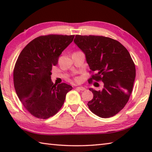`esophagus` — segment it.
Returning a JSON list of instances; mask_svg holds the SVG:
<instances>
[{"instance_id":"1","label":"esophagus","mask_w":152,"mask_h":152,"mask_svg":"<svg viewBox=\"0 0 152 152\" xmlns=\"http://www.w3.org/2000/svg\"><path fill=\"white\" fill-rule=\"evenodd\" d=\"M76 89H78L80 91H85V88H84V87H76Z\"/></svg>"}]
</instances>
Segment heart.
I'll return each instance as SVG.
<instances>
[{"label": "heart", "instance_id": "1", "mask_svg": "<svg viewBox=\"0 0 152 152\" xmlns=\"http://www.w3.org/2000/svg\"><path fill=\"white\" fill-rule=\"evenodd\" d=\"M75 80H76V81H78V78H75Z\"/></svg>", "mask_w": 152, "mask_h": 152}]
</instances>
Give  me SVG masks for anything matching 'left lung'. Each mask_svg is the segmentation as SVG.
<instances>
[{
	"label": "left lung",
	"mask_w": 152,
	"mask_h": 152,
	"mask_svg": "<svg viewBox=\"0 0 152 152\" xmlns=\"http://www.w3.org/2000/svg\"><path fill=\"white\" fill-rule=\"evenodd\" d=\"M74 41L85 53L89 72H95L88 80L89 83L95 80L104 84L101 91L89 89L93 93L87 104L89 109L102 118L117 115L127 103L135 78L129 53L118 41L104 36L76 35Z\"/></svg>",
	"instance_id": "8db88e82"
}]
</instances>
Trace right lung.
<instances>
[{"label": "right lung", "instance_id": "add662e5", "mask_svg": "<svg viewBox=\"0 0 152 152\" xmlns=\"http://www.w3.org/2000/svg\"><path fill=\"white\" fill-rule=\"evenodd\" d=\"M74 38V35H42L20 53L13 70L14 86L20 101L33 117L46 119L53 116L72 89L66 83L53 84L51 72Z\"/></svg>", "mask_w": 152, "mask_h": 152}]
</instances>
